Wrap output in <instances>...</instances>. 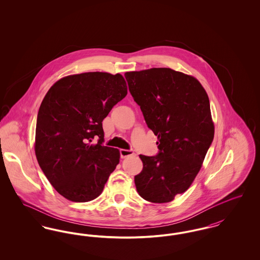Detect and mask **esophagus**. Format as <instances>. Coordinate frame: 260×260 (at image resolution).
Listing matches in <instances>:
<instances>
[{"label":"esophagus","instance_id":"34e87169","mask_svg":"<svg viewBox=\"0 0 260 260\" xmlns=\"http://www.w3.org/2000/svg\"><path fill=\"white\" fill-rule=\"evenodd\" d=\"M120 155H121V158L124 159V158H126V157H128V156L134 155V151H133V150L121 149V150H120Z\"/></svg>","mask_w":260,"mask_h":260}]
</instances>
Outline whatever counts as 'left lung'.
<instances>
[{"mask_svg": "<svg viewBox=\"0 0 260 260\" xmlns=\"http://www.w3.org/2000/svg\"><path fill=\"white\" fill-rule=\"evenodd\" d=\"M144 120L158 136L156 156L139 155L135 176L138 194L152 203H169L192 184L214 136L210 100L192 76L170 68L124 74Z\"/></svg>", "mask_w": 260, "mask_h": 260, "instance_id": "obj_1", "label": "left lung"}]
</instances>
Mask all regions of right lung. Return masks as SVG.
<instances>
[{
	"label": "right lung",
	"instance_id": "right-lung-1",
	"mask_svg": "<svg viewBox=\"0 0 260 260\" xmlns=\"http://www.w3.org/2000/svg\"><path fill=\"white\" fill-rule=\"evenodd\" d=\"M121 74L87 72L57 81L38 112L35 153L50 184L78 203L98 198L116 166L119 150L104 146L102 121L124 99ZM92 139L98 143L91 145Z\"/></svg>",
	"mask_w": 260,
	"mask_h": 260
}]
</instances>
